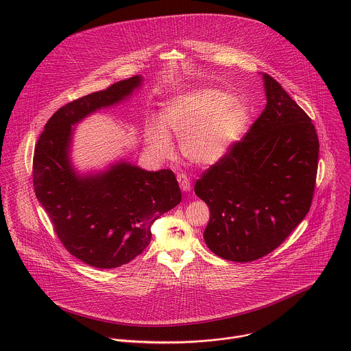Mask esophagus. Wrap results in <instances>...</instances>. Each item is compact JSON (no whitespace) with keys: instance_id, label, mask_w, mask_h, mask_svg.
Instances as JSON below:
<instances>
[{"instance_id":"esophagus-1","label":"esophagus","mask_w":351,"mask_h":351,"mask_svg":"<svg viewBox=\"0 0 351 351\" xmlns=\"http://www.w3.org/2000/svg\"><path fill=\"white\" fill-rule=\"evenodd\" d=\"M178 182H179V186H180L182 191L189 193V191L191 190L190 180H189V178H187L184 173H179V175H178Z\"/></svg>"}]
</instances>
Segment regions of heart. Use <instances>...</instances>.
<instances>
[{
	"mask_svg": "<svg viewBox=\"0 0 351 351\" xmlns=\"http://www.w3.org/2000/svg\"><path fill=\"white\" fill-rule=\"evenodd\" d=\"M250 121L249 106L232 94L212 87H194L167 101L162 121H149L143 136L153 154L169 157L173 146L168 126L180 141L183 156L195 165L208 167L231 152L247 131Z\"/></svg>",
	"mask_w": 351,
	"mask_h": 351,
	"instance_id": "1",
	"label": "heart"
}]
</instances>
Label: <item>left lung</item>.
<instances>
[{"mask_svg":"<svg viewBox=\"0 0 351 351\" xmlns=\"http://www.w3.org/2000/svg\"><path fill=\"white\" fill-rule=\"evenodd\" d=\"M267 105L246 136L197 180L210 210L204 232L219 257L250 263L278 246L308 215L319 138L311 117L268 73Z\"/></svg>","mask_w":351,"mask_h":351,"instance_id":"1","label":"left lung"}]
</instances>
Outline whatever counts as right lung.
Instances as JSON below:
<instances>
[{
    "instance_id": "1",
    "label": "right lung",
    "mask_w": 351,
    "mask_h": 351,
    "mask_svg": "<svg viewBox=\"0 0 351 351\" xmlns=\"http://www.w3.org/2000/svg\"><path fill=\"white\" fill-rule=\"evenodd\" d=\"M142 82L135 75L64 105L46 123L34 152L39 204L64 247L94 268H117L139 256L150 243L152 224L182 199L171 169L150 172L120 160L105 171L79 173L72 165V125L128 99Z\"/></svg>"
}]
</instances>
